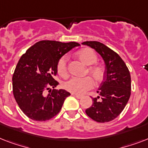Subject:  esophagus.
Instances as JSON below:
<instances>
[{
	"label": "esophagus",
	"instance_id": "obj_1",
	"mask_svg": "<svg viewBox=\"0 0 148 148\" xmlns=\"http://www.w3.org/2000/svg\"><path fill=\"white\" fill-rule=\"evenodd\" d=\"M72 95H73V96H74V97L77 99H81V97H82V96H81V95H74V94H72Z\"/></svg>",
	"mask_w": 148,
	"mask_h": 148
}]
</instances>
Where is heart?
<instances>
[{
    "instance_id": "heart-1",
    "label": "heart",
    "mask_w": 148,
    "mask_h": 148,
    "mask_svg": "<svg viewBox=\"0 0 148 148\" xmlns=\"http://www.w3.org/2000/svg\"><path fill=\"white\" fill-rule=\"evenodd\" d=\"M77 57L87 66H90L88 68V74H90L95 81L100 82L103 80L104 76V71L101 67L94 65L97 61V57L93 50L85 48L77 53ZM92 66H91V65ZM58 73L60 76L66 78L69 75L67 70V56L64 55L60 58L57 65ZM93 87V81L90 77L77 78L73 77L64 84V88L69 92L75 95H83L87 90L91 89Z\"/></svg>"
}]
</instances>
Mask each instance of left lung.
<instances>
[{
	"label": "left lung",
	"mask_w": 148,
	"mask_h": 148,
	"mask_svg": "<svg viewBox=\"0 0 148 148\" xmlns=\"http://www.w3.org/2000/svg\"><path fill=\"white\" fill-rule=\"evenodd\" d=\"M102 57L105 64V77L97 90L99 96L85 110L88 117L99 123L115 119L127 103L131 90V74L121 58L116 52L98 41H84Z\"/></svg>",
	"instance_id": "8db88e82"
}]
</instances>
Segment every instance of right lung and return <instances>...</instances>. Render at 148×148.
Returning <instances> with one entry per match:
<instances>
[{
    "label": "right lung",
    "mask_w": 148,
    "mask_h": 148,
    "mask_svg": "<svg viewBox=\"0 0 148 148\" xmlns=\"http://www.w3.org/2000/svg\"><path fill=\"white\" fill-rule=\"evenodd\" d=\"M78 43L40 40L31 46L17 63L13 74V94L21 110L29 118L45 121L60 112L66 97L64 89L51 90L58 86L54 80L58 60ZM49 90L48 95L46 90Z\"/></svg>",
    "instance_id": "obj_1"
}]
</instances>
